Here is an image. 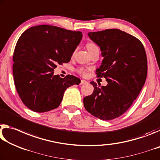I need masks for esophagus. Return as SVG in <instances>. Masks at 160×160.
I'll list each match as a JSON object with an SVG mask.
<instances>
[{"label": "esophagus", "instance_id": "1", "mask_svg": "<svg viewBox=\"0 0 160 160\" xmlns=\"http://www.w3.org/2000/svg\"><path fill=\"white\" fill-rule=\"evenodd\" d=\"M87 83V82L85 80H81V82H80V84L82 85V84H85V83Z\"/></svg>", "mask_w": 160, "mask_h": 160}]
</instances>
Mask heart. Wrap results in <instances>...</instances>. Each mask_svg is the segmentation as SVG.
<instances>
[{
    "label": "heart",
    "instance_id": "b5f03b06",
    "mask_svg": "<svg viewBox=\"0 0 160 160\" xmlns=\"http://www.w3.org/2000/svg\"><path fill=\"white\" fill-rule=\"evenodd\" d=\"M86 48H87V49L88 50V52H92L93 50H94L95 49H97L98 47L96 46L95 44L91 43V42H88L87 44H86ZM78 72L80 74H82V75L86 74V70L84 69H83V68H80V69H78Z\"/></svg>",
    "mask_w": 160,
    "mask_h": 160
}]
</instances>
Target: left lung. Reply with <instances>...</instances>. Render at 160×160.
Wrapping results in <instances>:
<instances>
[{"label": "left lung", "instance_id": "8db88e82", "mask_svg": "<svg viewBox=\"0 0 160 160\" xmlns=\"http://www.w3.org/2000/svg\"><path fill=\"white\" fill-rule=\"evenodd\" d=\"M88 35L100 48L103 57L96 70L97 77L106 78L108 84L99 87L91 82L93 92L83 98V105L99 119H115L131 106L145 84L148 74L145 48L138 38L118 29Z\"/></svg>", "mask_w": 160, "mask_h": 160}]
</instances>
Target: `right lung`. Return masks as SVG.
I'll list each match as a JSON object with an SVG mask.
<instances>
[{
	"mask_svg": "<svg viewBox=\"0 0 160 160\" xmlns=\"http://www.w3.org/2000/svg\"><path fill=\"white\" fill-rule=\"evenodd\" d=\"M82 32L42 25L25 30L13 54L14 83L18 95L28 108L38 112L57 108L64 91L79 84L72 75H54L57 64L70 61L82 39Z\"/></svg>",
	"mask_w": 160,
	"mask_h": 160,
	"instance_id": "obj_1",
	"label": "right lung"
}]
</instances>
